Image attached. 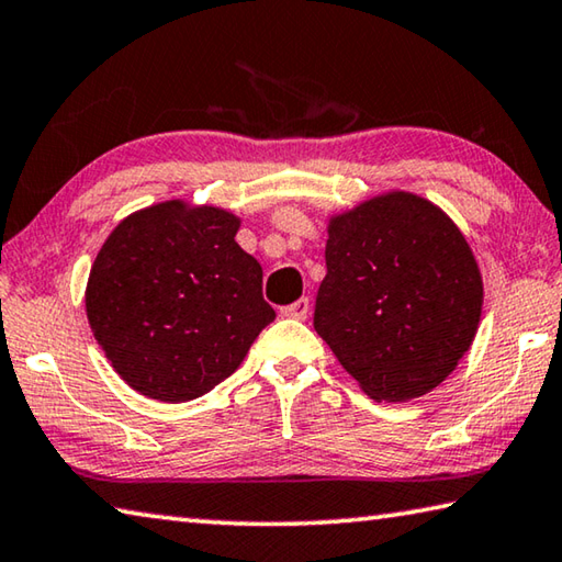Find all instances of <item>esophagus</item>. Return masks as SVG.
<instances>
[{"label":"esophagus","instance_id":"1","mask_svg":"<svg viewBox=\"0 0 562 562\" xmlns=\"http://www.w3.org/2000/svg\"><path fill=\"white\" fill-rule=\"evenodd\" d=\"M282 315L284 317H292V319H307V315H310V300L307 297H300L297 302L288 304V307H282Z\"/></svg>","mask_w":562,"mask_h":562}]
</instances>
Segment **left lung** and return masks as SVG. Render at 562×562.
<instances>
[{"mask_svg":"<svg viewBox=\"0 0 562 562\" xmlns=\"http://www.w3.org/2000/svg\"><path fill=\"white\" fill-rule=\"evenodd\" d=\"M315 329L376 402L449 376L481 319L483 282L459 227L434 203L389 193L331 217Z\"/></svg>","mask_w":562,"mask_h":562,"instance_id":"1","label":"left lung"}]
</instances>
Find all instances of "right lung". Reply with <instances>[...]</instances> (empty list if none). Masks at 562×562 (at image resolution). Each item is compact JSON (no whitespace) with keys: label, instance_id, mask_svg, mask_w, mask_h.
<instances>
[{"label":"right lung","instance_id":"add662e5","mask_svg":"<svg viewBox=\"0 0 562 562\" xmlns=\"http://www.w3.org/2000/svg\"><path fill=\"white\" fill-rule=\"evenodd\" d=\"M221 207L168 201L133 213L103 243L87 315L123 382L158 402H190L231 376L274 319L262 268Z\"/></svg>","mask_w":562,"mask_h":562}]
</instances>
